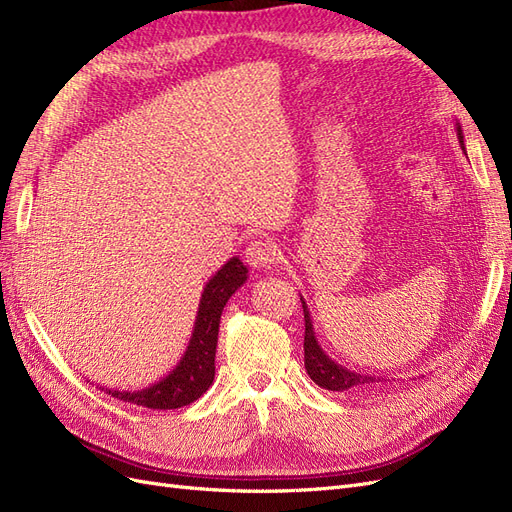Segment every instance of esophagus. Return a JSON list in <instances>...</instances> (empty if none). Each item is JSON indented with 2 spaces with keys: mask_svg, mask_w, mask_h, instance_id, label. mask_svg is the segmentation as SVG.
<instances>
[{
  "mask_svg": "<svg viewBox=\"0 0 512 512\" xmlns=\"http://www.w3.org/2000/svg\"><path fill=\"white\" fill-rule=\"evenodd\" d=\"M277 258H280V250H277V245L271 239L260 237L245 247L247 265L254 269H269L275 265Z\"/></svg>",
  "mask_w": 512,
  "mask_h": 512,
  "instance_id": "34e87169",
  "label": "esophagus"
}]
</instances>
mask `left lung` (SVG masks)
<instances>
[{
	"label": "left lung",
	"instance_id": "1",
	"mask_svg": "<svg viewBox=\"0 0 512 512\" xmlns=\"http://www.w3.org/2000/svg\"><path fill=\"white\" fill-rule=\"evenodd\" d=\"M455 130L459 136L461 149H463V153H466V145H463V130L459 123H455ZM301 303H303V316H305V342H303L305 369H307L309 378H312L318 386H322V389H327V391H350V389H361V386H369L376 382H384L376 376L356 374V371H350L348 367H342L339 363H335L318 344L312 316H309V309H307V303L303 301V297H301Z\"/></svg>",
	"mask_w": 512,
	"mask_h": 512
}]
</instances>
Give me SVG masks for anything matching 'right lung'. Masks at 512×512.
<instances>
[{
    "label": "right lung",
    "mask_w": 512,
    "mask_h": 512,
    "mask_svg": "<svg viewBox=\"0 0 512 512\" xmlns=\"http://www.w3.org/2000/svg\"><path fill=\"white\" fill-rule=\"evenodd\" d=\"M245 280L247 267L237 256H232L203 288L190 344L185 348L175 369L162 380L145 386V389H106V393L117 399L130 401V404L153 410L183 408L207 393L215 376V346H218V331L224 305L245 284Z\"/></svg>",
    "instance_id": "obj_1"
}]
</instances>
